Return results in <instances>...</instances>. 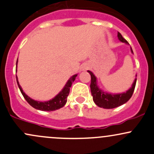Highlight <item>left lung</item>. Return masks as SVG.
I'll return each mask as SVG.
<instances>
[{
    "instance_id": "obj_1",
    "label": "left lung",
    "mask_w": 154,
    "mask_h": 154,
    "mask_svg": "<svg viewBox=\"0 0 154 154\" xmlns=\"http://www.w3.org/2000/svg\"><path fill=\"white\" fill-rule=\"evenodd\" d=\"M117 37L121 42L126 43V44H129L127 40L122 38V35L119 32L117 33ZM131 51L132 54H134L131 47ZM88 72L91 75V95L93 97L94 102L97 106L100 107V108H106V109L114 108L127 103L131 97L136 86L137 78H135V80H134L131 87L128 90L126 91L125 92L112 94L104 91L103 89H101L98 85L97 78L96 77V76L91 71H88ZM136 77H137V74H136Z\"/></svg>"
}]
</instances>
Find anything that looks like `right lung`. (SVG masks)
I'll return each mask as SVG.
<instances>
[{
    "instance_id": "obj_1",
    "label": "right lung",
    "mask_w": 154,
    "mask_h": 154,
    "mask_svg": "<svg viewBox=\"0 0 154 154\" xmlns=\"http://www.w3.org/2000/svg\"><path fill=\"white\" fill-rule=\"evenodd\" d=\"M17 60H18V58H17ZM17 60L16 63V72H17ZM77 76V74L73 75L72 77L69 78V80H68L67 82L66 83V85H64L63 88L54 97V98H52L51 100H48V101L45 102H40V101H37V100H33L28 95H26L25 94V92H23L21 86L19 84L18 80H17V77L16 75V80H17V83L18 85L19 88H20V92H21L22 95L23 96V97L25 98V100H26L27 103L30 105L31 106L33 107L35 109L40 110V111H55V110L59 109V108H63L65 105H66V102H67V97L69 96V91H70V88L72 85V82L74 81L76 77Z\"/></svg>"
}]
</instances>
